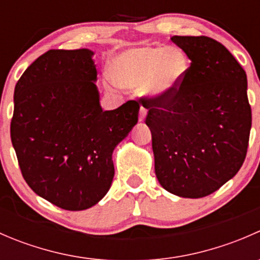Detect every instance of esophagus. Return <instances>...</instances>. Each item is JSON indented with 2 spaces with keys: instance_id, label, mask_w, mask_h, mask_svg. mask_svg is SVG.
I'll use <instances>...</instances> for the list:
<instances>
[{
  "instance_id": "34e87169",
  "label": "esophagus",
  "mask_w": 260,
  "mask_h": 260,
  "mask_svg": "<svg viewBox=\"0 0 260 260\" xmlns=\"http://www.w3.org/2000/svg\"><path fill=\"white\" fill-rule=\"evenodd\" d=\"M146 115H147V109L143 108V107H141V108H140V117H138L140 122H143V120L146 119Z\"/></svg>"
}]
</instances>
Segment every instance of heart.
Segmentation results:
<instances>
[{"label": "heart", "instance_id": "1", "mask_svg": "<svg viewBox=\"0 0 260 260\" xmlns=\"http://www.w3.org/2000/svg\"><path fill=\"white\" fill-rule=\"evenodd\" d=\"M187 72L188 59L183 51L146 46L117 55L109 67V78L122 88H141L147 99L167 101L179 91Z\"/></svg>", "mask_w": 260, "mask_h": 260}]
</instances>
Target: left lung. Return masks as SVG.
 Wrapping results in <instances>:
<instances>
[{
    "mask_svg": "<svg viewBox=\"0 0 260 260\" xmlns=\"http://www.w3.org/2000/svg\"><path fill=\"white\" fill-rule=\"evenodd\" d=\"M190 59L183 84L167 101L143 99L154 172L174 195L199 199L219 190L245 159L251 128L248 80L222 44L206 36H172Z\"/></svg>",
    "mask_w": 260,
    "mask_h": 260,
    "instance_id": "8db88e82",
    "label": "left lung"
}]
</instances>
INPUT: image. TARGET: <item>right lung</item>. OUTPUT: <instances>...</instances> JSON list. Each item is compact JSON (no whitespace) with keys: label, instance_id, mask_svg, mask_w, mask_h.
<instances>
[{"label":"right lung","instance_id":"add662e5","mask_svg":"<svg viewBox=\"0 0 260 260\" xmlns=\"http://www.w3.org/2000/svg\"><path fill=\"white\" fill-rule=\"evenodd\" d=\"M94 51L50 50L15 86L11 141L27 185L79 211L98 204L114 176V148L138 122V102L103 111Z\"/></svg>","mask_w":260,"mask_h":260}]
</instances>
